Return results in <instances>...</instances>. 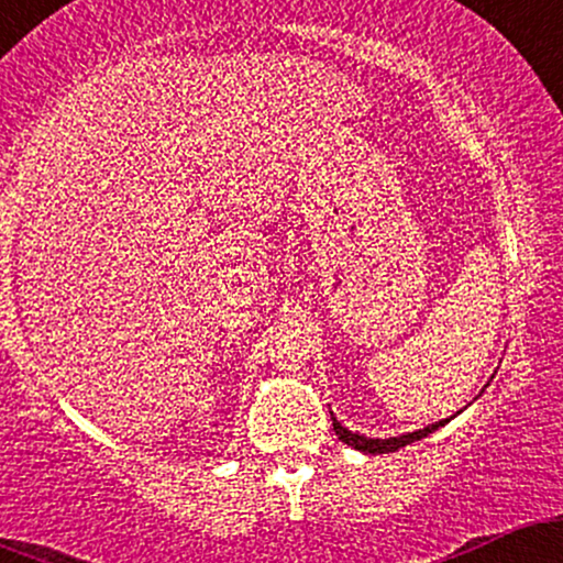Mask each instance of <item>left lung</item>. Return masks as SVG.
Masks as SVG:
<instances>
[{"label":"left lung","instance_id":"obj_1","mask_svg":"<svg viewBox=\"0 0 563 563\" xmlns=\"http://www.w3.org/2000/svg\"><path fill=\"white\" fill-rule=\"evenodd\" d=\"M455 418V416H452ZM331 421H333V431L335 437L341 439V442L349 444V448L360 450V452H373V455H380V452H397L399 448H405V444L410 442H418V439L434 434L439 426H444L450 421V418H444V421H437L431 426H426V429H418V431H407V434H399V437H386V439H373V437H365V434H354V431H349L346 426H341L335 421V416L331 412Z\"/></svg>","mask_w":563,"mask_h":563}]
</instances>
